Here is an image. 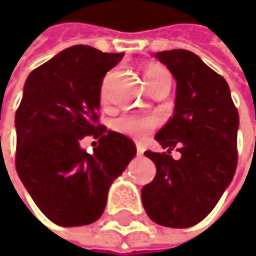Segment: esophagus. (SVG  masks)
Segmentation results:
<instances>
[{
	"instance_id": "esophagus-1",
	"label": "esophagus",
	"mask_w": 256,
	"mask_h": 256,
	"mask_svg": "<svg viewBox=\"0 0 256 256\" xmlns=\"http://www.w3.org/2000/svg\"><path fill=\"white\" fill-rule=\"evenodd\" d=\"M144 151H145V150H144V146L138 144V145H136V152H138V156H142V154H144Z\"/></svg>"
}]
</instances>
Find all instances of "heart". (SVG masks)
I'll return each mask as SVG.
<instances>
[{"mask_svg": "<svg viewBox=\"0 0 256 256\" xmlns=\"http://www.w3.org/2000/svg\"><path fill=\"white\" fill-rule=\"evenodd\" d=\"M164 74H169V72L163 66L150 65L145 70L144 77H145V81H150L151 78L164 76ZM156 126H157V120L150 116H122L112 123L114 130H117L118 133H123L126 136H130V138H134V139L145 138Z\"/></svg>", "mask_w": 256, "mask_h": 256, "instance_id": "1", "label": "heart"}]
</instances>
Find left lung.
Instances as JSON below:
<instances>
[{
  "label": "left lung",
  "mask_w": 256,
  "mask_h": 256,
  "mask_svg": "<svg viewBox=\"0 0 256 256\" xmlns=\"http://www.w3.org/2000/svg\"><path fill=\"white\" fill-rule=\"evenodd\" d=\"M176 80L175 111L156 134L168 152L145 151L157 174L142 188L151 221L188 228L204 220L231 184L237 166L238 112L227 81L188 50L156 53ZM174 148L181 158H172Z\"/></svg>",
  "instance_id": "obj_1"
}]
</instances>
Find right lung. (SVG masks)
Returning <instances> with one entry per match:
<instances>
[{
  "label": "right lung",
  "mask_w": 256,
  "mask_h": 256,
  "mask_svg": "<svg viewBox=\"0 0 256 256\" xmlns=\"http://www.w3.org/2000/svg\"><path fill=\"white\" fill-rule=\"evenodd\" d=\"M124 53L72 46L26 78L16 112V170L40 210L62 227L100 218L106 196L136 146L128 136L98 124L102 80ZM98 139L94 152L80 139Z\"/></svg>",
  "instance_id": "add662e5"
}]
</instances>
